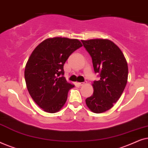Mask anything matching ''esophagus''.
I'll return each mask as SVG.
<instances>
[{"instance_id": "1", "label": "esophagus", "mask_w": 148, "mask_h": 148, "mask_svg": "<svg viewBox=\"0 0 148 148\" xmlns=\"http://www.w3.org/2000/svg\"><path fill=\"white\" fill-rule=\"evenodd\" d=\"M77 84H78L79 86H84V85L85 84V83H84V82H78Z\"/></svg>"}]
</instances>
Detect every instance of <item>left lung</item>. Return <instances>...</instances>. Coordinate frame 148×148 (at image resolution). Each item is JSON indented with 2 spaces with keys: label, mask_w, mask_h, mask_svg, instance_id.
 I'll return each mask as SVG.
<instances>
[{
  "label": "left lung",
  "mask_w": 148,
  "mask_h": 148,
  "mask_svg": "<svg viewBox=\"0 0 148 148\" xmlns=\"http://www.w3.org/2000/svg\"><path fill=\"white\" fill-rule=\"evenodd\" d=\"M92 59L95 73L100 79L92 84L94 93L86 100L94 113L106 112L122 95L128 79V65L120 48L107 39L82 40Z\"/></svg>",
  "instance_id": "left-lung-1"
}]
</instances>
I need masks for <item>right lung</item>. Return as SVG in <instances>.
<instances>
[{"label":"right lung","instance_id":"add662e5","mask_svg":"<svg viewBox=\"0 0 148 148\" xmlns=\"http://www.w3.org/2000/svg\"><path fill=\"white\" fill-rule=\"evenodd\" d=\"M82 44L77 39L48 38L36 46L25 65V79L30 96L44 111L55 113L65 104L75 86L63 76L69 56Z\"/></svg>","mask_w":148,"mask_h":148}]
</instances>
